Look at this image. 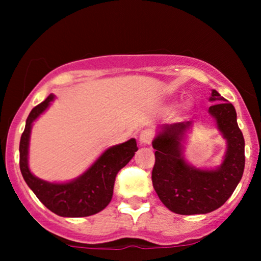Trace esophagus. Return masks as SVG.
<instances>
[{
	"instance_id": "esophagus-1",
	"label": "esophagus",
	"mask_w": 261,
	"mask_h": 261,
	"mask_svg": "<svg viewBox=\"0 0 261 261\" xmlns=\"http://www.w3.org/2000/svg\"><path fill=\"white\" fill-rule=\"evenodd\" d=\"M153 131L151 130V128H146V130H143L142 133L140 134V142L142 143V145H149V143L152 142V140H153Z\"/></svg>"
}]
</instances>
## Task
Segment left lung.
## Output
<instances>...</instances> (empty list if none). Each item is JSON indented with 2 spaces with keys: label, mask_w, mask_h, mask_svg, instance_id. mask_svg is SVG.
Here are the masks:
<instances>
[{
  "label": "left lung",
  "mask_w": 261,
  "mask_h": 261,
  "mask_svg": "<svg viewBox=\"0 0 261 261\" xmlns=\"http://www.w3.org/2000/svg\"><path fill=\"white\" fill-rule=\"evenodd\" d=\"M208 112L227 140L226 157L216 170H201L185 163L181 139L191 122L164 125L152 142L155 162L152 184L161 201L178 215L208 214L223 205L243 175L244 137L237 124L234 107L214 89Z\"/></svg>",
  "instance_id": "left-lung-1"
}]
</instances>
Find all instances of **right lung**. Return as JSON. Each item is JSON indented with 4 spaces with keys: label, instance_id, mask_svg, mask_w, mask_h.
Wrapping results in <instances>:
<instances>
[{
    "label": "right lung",
    "instance_id": "right-lung-1",
    "mask_svg": "<svg viewBox=\"0 0 261 261\" xmlns=\"http://www.w3.org/2000/svg\"><path fill=\"white\" fill-rule=\"evenodd\" d=\"M54 95L32 109L19 142V167L23 178L33 193L54 214L62 217H87L106 208L113 196L119 170L124 168L139 149L136 140L107 149L95 163L76 180L66 184H51L41 180L28 168V145L32 124L49 107Z\"/></svg>",
    "mask_w": 261,
    "mask_h": 261
}]
</instances>
